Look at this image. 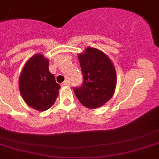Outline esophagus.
<instances>
[{"instance_id":"esophagus-1","label":"esophagus","mask_w":159,"mask_h":159,"mask_svg":"<svg viewBox=\"0 0 159 159\" xmlns=\"http://www.w3.org/2000/svg\"><path fill=\"white\" fill-rule=\"evenodd\" d=\"M61 85H62V86H69V85H70V82H69V81H68V80H66V81H65V82H63Z\"/></svg>"}]
</instances>
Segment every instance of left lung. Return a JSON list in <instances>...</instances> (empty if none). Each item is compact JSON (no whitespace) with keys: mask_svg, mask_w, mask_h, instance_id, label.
<instances>
[{"mask_svg":"<svg viewBox=\"0 0 159 159\" xmlns=\"http://www.w3.org/2000/svg\"><path fill=\"white\" fill-rule=\"evenodd\" d=\"M78 59L84 84L74 88V93L84 106L92 109L101 107L115 93L117 75L114 65L105 53L90 47L78 54Z\"/></svg>","mask_w":159,"mask_h":159,"instance_id":"8db88e82","label":"left lung"}]
</instances>
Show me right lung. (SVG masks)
Listing matches in <instances>:
<instances>
[{
    "label": "right lung",
    "mask_w": 159,
    "mask_h": 159,
    "mask_svg": "<svg viewBox=\"0 0 159 159\" xmlns=\"http://www.w3.org/2000/svg\"><path fill=\"white\" fill-rule=\"evenodd\" d=\"M48 66L49 60L43 54H34L25 64L19 80L24 101L40 111H46L54 105L61 88Z\"/></svg>",
    "instance_id": "add662e5"
}]
</instances>
